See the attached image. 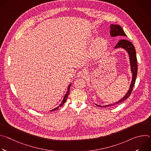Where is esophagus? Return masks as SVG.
Segmentation results:
<instances>
[{"label":"esophagus","instance_id":"34e87169","mask_svg":"<svg viewBox=\"0 0 151 151\" xmlns=\"http://www.w3.org/2000/svg\"><path fill=\"white\" fill-rule=\"evenodd\" d=\"M87 71L85 70H81L78 73V76L81 78H84L85 76H87Z\"/></svg>","mask_w":151,"mask_h":151}]
</instances>
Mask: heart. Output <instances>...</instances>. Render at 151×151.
<instances>
[{"label": "heart", "mask_w": 151, "mask_h": 151, "mask_svg": "<svg viewBox=\"0 0 151 151\" xmlns=\"http://www.w3.org/2000/svg\"><path fill=\"white\" fill-rule=\"evenodd\" d=\"M106 48L107 44L104 39L100 37L96 38L93 42L91 54L94 57H100L104 52Z\"/></svg>", "instance_id": "1"}]
</instances>
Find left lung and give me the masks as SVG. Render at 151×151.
Masks as SVG:
<instances>
[{
    "instance_id": "left-lung-1",
    "label": "left lung",
    "mask_w": 151,
    "mask_h": 151,
    "mask_svg": "<svg viewBox=\"0 0 151 151\" xmlns=\"http://www.w3.org/2000/svg\"><path fill=\"white\" fill-rule=\"evenodd\" d=\"M110 27H111L110 35L112 37H115L117 36H127V35H125L123 29H122V27L120 26L116 25V24H111ZM122 48L123 49L125 50L129 55V58H130V66H131V71L132 73V82H131L130 88H129L128 92L125 95V96L124 97H122L121 100H119L118 101H116L113 104H107V105H105V106H100V105L96 104L97 106H99V107H106L112 106H114L115 104L116 105L122 102L123 101L126 100L128 97H130V96L132 92V90L133 89L134 85L135 84L136 79L137 77V57H136V52L135 48H134V45L132 44V42H130V41H128L127 40H125V39H122L118 42V44L116 45L115 48Z\"/></svg>"
}]
</instances>
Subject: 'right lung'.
Returning <instances> with one entry per match:
<instances>
[{
	"label": "right lung",
	"instance_id": "right-lung-1",
	"mask_svg": "<svg viewBox=\"0 0 151 151\" xmlns=\"http://www.w3.org/2000/svg\"><path fill=\"white\" fill-rule=\"evenodd\" d=\"M71 83L69 85V87H68V91H67V93H66V94L64 95V98H63V101H61V103H60V104L58 106V107H55V109H52V110H51V111H55V110H57V109H58V108H59V107L60 106H63V104L66 102V100H67V99H68V96H69V90H70V87H71Z\"/></svg>",
	"mask_w": 151,
	"mask_h": 151
}]
</instances>
